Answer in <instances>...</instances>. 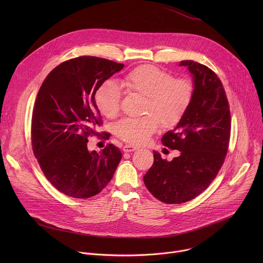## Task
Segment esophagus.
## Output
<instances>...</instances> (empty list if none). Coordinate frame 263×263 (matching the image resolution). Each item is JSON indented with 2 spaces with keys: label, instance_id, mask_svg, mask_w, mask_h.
<instances>
[{
  "label": "esophagus",
  "instance_id": "34e87169",
  "mask_svg": "<svg viewBox=\"0 0 263 263\" xmlns=\"http://www.w3.org/2000/svg\"><path fill=\"white\" fill-rule=\"evenodd\" d=\"M135 149H137L136 146H133V145H130V144H126L124 147H123V151L125 153H130V152H134Z\"/></svg>",
  "mask_w": 263,
  "mask_h": 263
}]
</instances>
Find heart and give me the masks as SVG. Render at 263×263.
Wrapping results in <instances>:
<instances>
[{
  "instance_id": "1",
  "label": "heart",
  "mask_w": 263,
  "mask_h": 263,
  "mask_svg": "<svg viewBox=\"0 0 263 263\" xmlns=\"http://www.w3.org/2000/svg\"><path fill=\"white\" fill-rule=\"evenodd\" d=\"M128 91L145 98L141 118H125L115 125L116 134L132 144H143L159 127L176 126L185 116L195 97V83L190 78H175L154 65H140L124 78ZM121 89L112 81L104 82L96 92V104L107 118L121 109Z\"/></svg>"
}]
</instances>
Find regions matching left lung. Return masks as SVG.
Listing matches in <instances>:
<instances>
[{
    "instance_id": "obj_1",
    "label": "left lung",
    "mask_w": 263,
    "mask_h": 263,
    "mask_svg": "<svg viewBox=\"0 0 263 263\" xmlns=\"http://www.w3.org/2000/svg\"><path fill=\"white\" fill-rule=\"evenodd\" d=\"M195 83L194 100L163 145L180 151L172 161L154 151V163L143 176L147 191L166 204L189 202L216 177L228 152L231 117L229 103L216 73L193 60L181 61Z\"/></svg>"
}]
</instances>
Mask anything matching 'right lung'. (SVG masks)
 <instances>
[{"label": "right lung", "mask_w": 263, "mask_h": 263, "mask_svg": "<svg viewBox=\"0 0 263 263\" xmlns=\"http://www.w3.org/2000/svg\"><path fill=\"white\" fill-rule=\"evenodd\" d=\"M124 67L108 59L81 56L56 66L37 93L31 124L33 153L46 178L60 193L76 199L98 195L122 159L112 143L88 151L87 137L102 124L96 92Z\"/></svg>", "instance_id": "obj_1"}]
</instances>
